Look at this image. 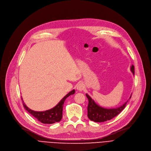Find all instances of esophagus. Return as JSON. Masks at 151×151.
<instances>
[{"instance_id":"34e87169","label":"esophagus","mask_w":151,"mask_h":151,"mask_svg":"<svg viewBox=\"0 0 151 151\" xmlns=\"http://www.w3.org/2000/svg\"><path fill=\"white\" fill-rule=\"evenodd\" d=\"M84 84H83V83H80V84H78L77 85L76 89H77L78 91H83V90L84 89Z\"/></svg>"}]
</instances>
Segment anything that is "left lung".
Returning <instances> with one entry per match:
<instances>
[{
    "instance_id": "1",
    "label": "left lung",
    "mask_w": 151,
    "mask_h": 151,
    "mask_svg": "<svg viewBox=\"0 0 151 151\" xmlns=\"http://www.w3.org/2000/svg\"><path fill=\"white\" fill-rule=\"evenodd\" d=\"M131 71L134 75V70L133 65H132L131 67ZM86 97H88L89 100L88 106V116L90 120L96 122H105L112 119L113 118L117 116L125 108L127 103L128 101H126L123 105L117 108L106 109L97 105L90 97L89 95L86 94ZM131 97L132 96H130V99Z\"/></svg>"
}]
</instances>
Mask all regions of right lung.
<instances>
[{"label": "right lung", "instance_id": "add662e5", "mask_svg": "<svg viewBox=\"0 0 151 151\" xmlns=\"http://www.w3.org/2000/svg\"><path fill=\"white\" fill-rule=\"evenodd\" d=\"M75 92V90L71 91L67 95H66L55 107L50 110L45 111H34L27 107L24 101H22V104L24 108L26 109V110L40 122H41L43 124H54L55 122H59L62 119V109L64 101L68 97L71 96V95L74 94Z\"/></svg>", "mask_w": 151, "mask_h": 151}]
</instances>
